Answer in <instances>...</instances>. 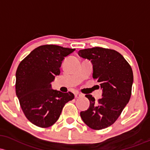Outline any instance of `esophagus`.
I'll use <instances>...</instances> for the list:
<instances>
[{
    "label": "esophagus",
    "instance_id": "1",
    "mask_svg": "<svg viewBox=\"0 0 150 150\" xmlns=\"http://www.w3.org/2000/svg\"><path fill=\"white\" fill-rule=\"evenodd\" d=\"M82 97H83V94L79 93H75V98H82Z\"/></svg>",
    "mask_w": 150,
    "mask_h": 150
}]
</instances>
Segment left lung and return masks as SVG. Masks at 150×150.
I'll use <instances>...</instances> for the list:
<instances>
[{
	"mask_svg": "<svg viewBox=\"0 0 150 150\" xmlns=\"http://www.w3.org/2000/svg\"><path fill=\"white\" fill-rule=\"evenodd\" d=\"M83 58L93 65V78L100 83L103 98L96 101L91 95L85 97L90 107L80 112V117L89 127L103 129L117 120L129 103L133 83V72L124 57L111 49L95 47L78 51Z\"/></svg>",
	"mask_w": 150,
	"mask_h": 150,
	"instance_id": "8db88e82",
	"label": "left lung"
}]
</instances>
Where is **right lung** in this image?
Returning <instances> with one entry per match:
<instances>
[{
	"label": "right lung",
	"mask_w": 150,
	"mask_h": 150,
	"mask_svg": "<svg viewBox=\"0 0 150 150\" xmlns=\"http://www.w3.org/2000/svg\"><path fill=\"white\" fill-rule=\"evenodd\" d=\"M75 51L55 45H41L21 62L16 70V93L27 119L40 127L55 123L73 93L52 89L62 60Z\"/></svg>",
	"instance_id": "obj_1"
}]
</instances>
